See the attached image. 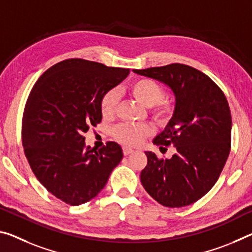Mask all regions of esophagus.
<instances>
[{
    "mask_svg": "<svg viewBox=\"0 0 252 252\" xmlns=\"http://www.w3.org/2000/svg\"><path fill=\"white\" fill-rule=\"evenodd\" d=\"M132 153H134L133 149H131V148H127V147H123V155L125 156H127Z\"/></svg>",
    "mask_w": 252,
    "mask_h": 252,
    "instance_id": "esophagus-1",
    "label": "esophagus"
}]
</instances>
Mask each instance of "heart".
I'll return each instance as SVG.
<instances>
[{
    "mask_svg": "<svg viewBox=\"0 0 252 252\" xmlns=\"http://www.w3.org/2000/svg\"><path fill=\"white\" fill-rule=\"evenodd\" d=\"M131 95L149 109V113L158 125L166 126L175 113V103L171 98L163 96L161 84L149 77H140L130 83ZM119 96L115 90L106 91L99 99V112L104 120H111L117 113ZM153 133L148 125H121L114 127L112 135L125 146H138Z\"/></svg>",
    "mask_w": 252,
    "mask_h": 252,
    "instance_id": "heart-1",
    "label": "heart"
}]
</instances>
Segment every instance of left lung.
I'll return each mask as SVG.
<instances>
[{
    "label": "left lung",
    "instance_id": "obj_1",
    "mask_svg": "<svg viewBox=\"0 0 252 252\" xmlns=\"http://www.w3.org/2000/svg\"><path fill=\"white\" fill-rule=\"evenodd\" d=\"M133 71L167 84L176 97L173 119L154 140L160 149L176 147V154L165 159L146 151L142 186L163 206L189 205L212 189L229 157V103L209 76L189 65L176 63Z\"/></svg>",
    "mask_w": 252,
    "mask_h": 252
}]
</instances>
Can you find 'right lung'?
I'll list each match as a JSON object with an SVG mask.
<instances>
[{"instance_id":"1","label":"right lung","mask_w":252,"mask_h":252,"mask_svg":"<svg viewBox=\"0 0 252 252\" xmlns=\"http://www.w3.org/2000/svg\"><path fill=\"white\" fill-rule=\"evenodd\" d=\"M130 73L81 58L51 66L31 90L22 118V146L34 176L69 205H81L104 189L122 160L113 141L96 151L84 133L102 121L99 99Z\"/></svg>"}]
</instances>
